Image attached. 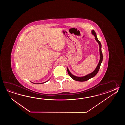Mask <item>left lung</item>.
<instances>
[{"label": "left lung", "mask_w": 125, "mask_h": 125, "mask_svg": "<svg viewBox=\"0 0 125 125\" xmlns=\"http://www.w3.org/2000/svg\"><path fill=\"white\" fill-rule=\"evenodd\" d=\"M92 34L94 35L95 36V39L96 40V41L98 43L99 45V47H100V49H99V51H100V60L98 64L97 65V66H96V69H95V70L92 72V73H91L89 74H87L86 75H85L84 76H82V77H78V76H75L74 75L72 74L71 72H70L68 68L67 67V72L69 74V75L70 76V77L72 78L73 80H76L77 81H80V82H83V81H86L87 80L90 79L91 78H93V77H94L96 74H97V73H98L99 70L101 66V63L102 62V60H103V54H102V51H101V44L100 42L99 41L97 36H96V32L94 31V30H92Z\"/></svg>", "instance_id": "obj_1"}]
</instances>
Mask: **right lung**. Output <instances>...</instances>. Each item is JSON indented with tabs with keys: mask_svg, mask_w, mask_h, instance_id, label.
<instances>
[{
	"mask_svg": "<svg viewBox=\"0 0 125 125\" xmlns=\"http://www.w3.org/2000/svg\"><path fill=\"white\" fill-rule=\"evenodd\" d=\"M50 80H48V81H49ZM48 81H46V82H43V83H34L33 82H31L32 83H34V84H42V83H45L47 82Z\"/></svg>",
	"mask_w": 125,
	"mask_h": 125,
	"instance_id": "right-lung-1",
	"label": "right lung"
}]
</instances>
